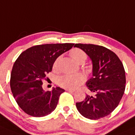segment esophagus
<instances>
[{
    "mask_svg": "<svg viewBox=\"0 0 135 135\" xmlns=\"http://www.w3.org/2000/svg\"><path fill=\"white\" fill-rule=\"evenodd\" d=\"M66 90L70 92V93H74V92L75 91V89H67Z\"/></svg>",
    "mask_w": 135,
    "mask_h": 135,
    "instance_id": "esophagus-1",
    "label": "esophagus"
}]
</instances>
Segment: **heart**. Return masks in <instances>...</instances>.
<instances>
[{
  "mask_svg": "<svg viewBox=\"0 0 135 135\" xmlns=\"http://www.w3.org/2000/svg\"><path fill=\"white\" fill-rule=\"evenodd\" d=\"M70 55L74 60L77 63L82 64L87 59V54L85 52L79 48H74L70 52ZM61 56H59L55 60L53 64V69L57 70L58 69ZM85 81V77L82 74H65L61 75L57 78V84L64 88L75 89L83 84Z\"/></svg>",
  "mask_w": 135,
  "mask_h": 135,
  "instance_id": "heart-1",
  "label": "heart"
}]
</instances>
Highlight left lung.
Listing matches in <instances>:
<instances>
[{
	"label": "left lung",
	"mask_w": 135,
	"mask_h": 135,
	"mask_svg": "<svg viewBox=\"0 0 135 135\" xmlns=\"http://www.w3.org/2000/svg\"><path fill=\"white\" fill-rule=\"evenodd\" d=\"M93 62V75L87 82L93 95L86 94L76 103L78 111L85 117L97 120L109 115L120 103L125 90L126 77L123 63L116 54L107 47L94 44H75Z\"/></svg>",
	"instance_id": "8db88e82"
}]
</instances>
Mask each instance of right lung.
Masks as SVG:
<instances>
[{
  "label": "right lung",
  "mask_w": 135,
  "mask_h": 135,
  "mask_svg": "<svg viewBox=\"0 0 135 135\" xmlns=\"http://www.w3.org/2000/svg\"><path fill=\"white\" fill-rule=\"evenodd\" d=\"M74 44H47L24 51L13 65L10 85L19 107L28 115L44 117L56 109L64 89L54 88L44 91L43 81L51 72L55 60L70 50Z\"/></svg>",
  "instance_id": "obj_1"
}]
</instances>
